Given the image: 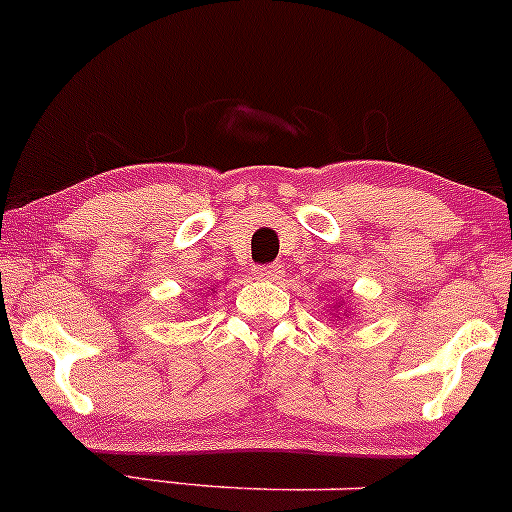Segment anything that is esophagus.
I'll use <instances>...</instances> for the list:
<instances>
[{
	"label": "esophagus",
	"mask_w": 512,
	"mask_h": 512,
	"mask_svg": "<svg viewBox=\"0 0 512 512\" xmlns=\"http://www.w3.org/2000/svg\"><path fill=\"white\" fill-rule=\"evenodd\" d=\"M283 276H285V271H283V266H280V263H271V266L258 268V278L268 280V283H276V280H280Z\"/></svg>",
	"instance_id": "esophagus-1"
}]
</instances>
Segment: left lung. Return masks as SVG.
<instances>
[{"mask_svg":"<svg viewBox=\"0 0 512 512\" xmlns=\"http://www.w3.org/2000/svg\"><path fill=\"white\" fill-rule=\"evenodd\" d=\"M337 310H342V302H339V305H337V307H334V310H332V312H329V315H334V317H337V320H339ZM346 312H349V310H344V317H346Z\"/></svg>","mask_w":512,"mask_h":512,"instance_id":"obj_1","label":"left lung"}]
</instances>
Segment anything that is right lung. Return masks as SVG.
<instances>
[{
  "label": "right lung",
  "instance_id": "1",
  "mask_svg": "<svg viewBox=\"0 0 512 512\" xmlns=\"http://www.w3.org/2000/svg\"><path fill=\"white\" fill-rule=\"evenodd\" d=\"M210 293H217V290H214V288H212V290H210Z\"/></svg>",
  "mask_w": 512,
  "mask_h": 512
}]
</instances>
